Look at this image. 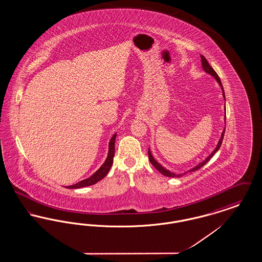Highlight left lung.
Returning a JSON list of instances; mask_svg holds the SVG:
<instances>
[{"instance_id":"left-lung-1","label":"left lung","mask_w":262,"mask_h":262,"mask_svg":"<svg viewBox=\"0 0 262 262\" xmlns=\"http://www.w3.org/2000/svg\"><path fill=\"white\" fill-rule=\"evenodd\" d=\"M200 58H201V63H202V68H203V71L205 72V73H207V74H209V75H212L216 80H217V82L219 83V85L221 86L222 88V91H223V96H224L225 99V93H224V88H223V85H222V82H221V80H220V77L218 76V75L216 74V72L213 70V68H212L211 66L207 62V60L204 58V56H202V55H200ZM225 109H226V107H225ZM226 111V110H225ZM225 121H226V114H225ZM226 123V122H225ZM225 134V128L224 130H223V133H222V135H221V138H220V140L218 141V144H217V146H216V148L213 150V152H212L211 154L204 160V161H202V162L200 163L198 166H195V167H193L192 169H190L188 172H193V171H196V170H199L200 169L201 167H203L206 163L208 162L210 159L212 158V156L219 150L220 148V146H221V144H222V141H223V137H224ZM148 157H149L150 162L151 164L161 173V174H164V176H166V177H171V178H179V177H182L183 174H187V172L186 173H183V174H174V173H172L171 171H169V170H167V169H165L163 166H161L159 163L157 162L154 158H153V156H152V154H151V151L150 149H148Z\"/></svg>"}]
</instances>
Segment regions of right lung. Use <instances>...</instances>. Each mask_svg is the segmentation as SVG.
Here are the masks:
<instances>
[{"label":"right lung","mask_w":262,"mask_h":262,"mask_svg":"<svg viewBox=\"0 0 262 262\" xmlns=\"http://www.w3.org/2000/svg\"><path fill=\"white\" fill-rule=\"evenodd\" d=\"M116 134L113 136L110 142H109V151H108V156L105 160V162L103 163V165L100 167L99 169L92 174L91 177H89L85 180H82L80 182H78L77 184L67 187L68 188H79V187H88V186H92L96 183H98L102 179H104L106 177V174H108V172L110 171L111 167H112L113 159H114V155H115V140H116Z\"/></svg>","instance_id":"1"}]
</instances>
